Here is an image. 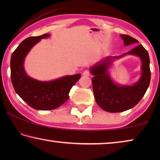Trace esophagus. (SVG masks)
Returning <instances> with one entry per match:
<instances>
[{"instance_id":"34e87169","label":"esophagus","mask_w":160,"mask_h":160,"mask_svg":"<svg viewBox=\"0 0 160 160\" xmlns=\"http://www.w3.org/2000/svg\"><path fill=\"white\" fill-rule=\"evenodd\" d=\"M82 75H84V76H90V71H89V70H85V71L83 72Z\"/></svg>"}]
</instances>
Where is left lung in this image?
<instances>
[{
    "mask_svg": "<svg viewBox=\"0 0 160 160\" xmlns=\"http://www.w3.org/2000/svg\"><path fill=\"white\" fill-rule=\"evenodd\" d=\"M124 45L138 44L139 42L129 35L121 34ZM126 54L138 55L142 61V75L140 80L132 86H120L111 80L108 72V68L111 61ZM92 78L94 98L97 104L108 112H122L134 107L144 96L150 85L151 72L150 57L147 50L140 44L123 55L114 58L107 57L90 68Z\"/></svg>",
    "mask_w": 160,
    "mask_h": 160,
    "instance_id": "left-lung-1",
    "label": "left lung"
}]
</instances>
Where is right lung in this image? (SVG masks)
I'll list each match as a JSON object with an SVG mask.
<instances>
[{"label": "right lung", "instance_id": "add662e5", "mask_svg": "<svg viewBox=\"0 0 160 160\" xmlns=\"http://www.w3.org/2000/svg\"><path fill=\"white\" fill-rule=\"evenodd\" d=\"M49 34L27 38L14 51L10 59V75L14 90L29 107L37 110H52L66 102L70 89L81 75H68L59 79L42 82L29 77L24 68L27 54L42 39Z\"/></svg>", "mask_w": 160, "mask_h": 160}]
</instances>
